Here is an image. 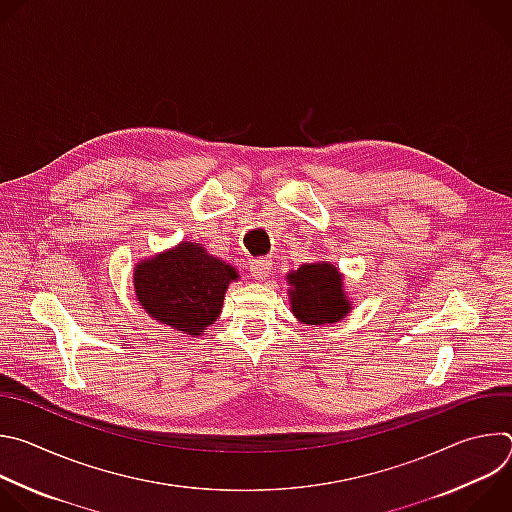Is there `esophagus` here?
Instances as JSON below:
<instances>
[{"label":"esophagus","instance_id":"esophagus-1","mask_svg":"<svg viewBox=\"0 0 512 512\" xmlns=\"http://www.w3.org/2000/svg\"><path fill=\"white\" fill-rule=\"evenodd\" d=\"M271 269H273V261L267 259V257H261V259H255L251 263V275L255 279H267L271 275Z\"/></svg>","mask_w":512,"mask_h":512}]
</instances>
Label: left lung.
<instances>
[{"instance_id":"left-lung-1","label":"left lung","mask_w":512,"mask_h":512,"mask_svg":"<svg viewBox=\"0 0 512 512\" xmlns=\"http://www.w3.org/2000/svg\"><path fill=\"white\" fill-rule=\"evenodd\" d=\"M289 310L306 326H330L352 312L344 275L330 261L304 263L285 275Z\"/></svg>"}]
</instances>
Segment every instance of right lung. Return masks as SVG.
I'll list each match as a JSON object with an SVG mask.
<instances>
[{"label":"right lung","mask_w":512,"mask_h":512,"mask_svg":"<svg viewBox=\"0 0 512 512\" xmlns=\"http://www.w3.org/2000/svg\"><path fill=\"white\" fill-rule=\"evenodd\" d=\"M233 281H239V271L198 241H180L133 267L135 300L143 312L190 338L202 336L221 316Z\"/></svg>","instance_id":"right-lung-1"}]
</instances>
